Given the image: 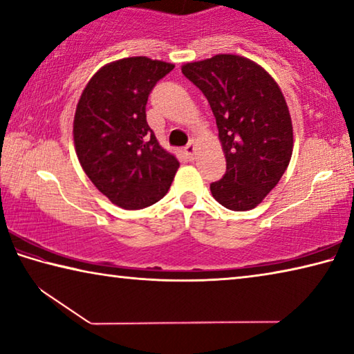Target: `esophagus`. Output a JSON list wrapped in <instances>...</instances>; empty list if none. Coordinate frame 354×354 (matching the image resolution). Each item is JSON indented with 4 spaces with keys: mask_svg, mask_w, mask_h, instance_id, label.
<instances>
[{
    "mask_svg": "<svg viewBox=\"0 0 354 354\" xmlns=\"http://www.w3.org/2000/svg\"><path fill=\"white\" fill-rule=\"evenodd\" d=\"M184 153H185V156H187L190 160L195 159V142L194 140H190L187 145H185Z\"/></svg>",
    "mask_w": 354,
    "mask_h": 354,
    "instance_id": "obj_1",
    "label": "esophagus"
}]
</instances>
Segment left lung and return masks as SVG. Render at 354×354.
<instances>
[{"instance_id":"left-lung-1","label":"left lung","mask_w":354,"mask_h":354,"mask_svg":"<svg viewBox=\"0 0 354 354\" xmlns=\"http://www.w3.org/2000/svg\"><path fill=\"white\" fill-rule=\"evenodd\" d=\"M205 93L218 128L226 173L212 196L231 211H250L284 175L293 149L289 107L277 81L261 65L236 55L183 65Z\"/></svg>"}]
</instances>
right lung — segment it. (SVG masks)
<instances>
[{
    "label": "right lung",
    "instance_id": "add662e5",
    "mask_svg": "<svg viewBox=\"0 0 354 354\" xmlns=\"http://www.w3.org/2000/svg\"><path fill=\"white\" fill-rule=\"evenodd\" d=\"M175 65L145 56L106 64L77 101L73 140L82 170L123 209H143L169 192L178 159L159 145L145 106L156 82Z\"/></svg>",
    "mask_w": 354,
    "mask_h": 354
}]
</instances>
